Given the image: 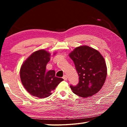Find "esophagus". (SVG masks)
<instances>
[{
  "label": "esophagus",
  "instance_id": "obj_1",
  "mask_svg": "<svg viewBox=\"0 0 127 127\" xmlns=\"http://www.w3.org/2000/svg\"><path fill=\"white\" fill-rule=\"evenodd\" d=\"M63 78L64 79V80L66 81V80H67V78H68V77H67V76H66V75H64V76L63 77Z\"/></svg>",
  "mask_w": 127,
  "mask_h": 127
}]
</instances>
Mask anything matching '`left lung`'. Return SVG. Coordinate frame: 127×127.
<instances>
[{
    "mask_svg": "<svg viewBox=\"0 0 127 127\" xmlns=\"http://www.w3.org/2000/svg\"><path fill=\"white\" fill-rule=\"evenodd\" d=\"M79 76L77 86L70 85L73 92L81 97H88L100 91L106 80L105 61L97 50L88 46L75 48L69 54Z\"/></svg>",
    "mask_w": 127,
    "mask_h": 127,
    "instance_id": "left-lung-1",
    "label": "left lung"
}]
</instances>
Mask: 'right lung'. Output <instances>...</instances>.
Masks as SVG:
<instances>
[{
  "label": "right lung",
  "instance_id": "right-lung-1",
  "mask_svg": "<svg viewBox=\"0 0 127 127\" xmlns=\"http://www.w3.org/2000/svg\"><path fill=\"white\" fill-rule=\"evenodd\" d=\"M50 54L45 50L36 51L26 60L21 66L20 77L25 89L32 95L41 98L48 97L51 91L63 81L55 77L54 70L46 72Z\"/></svg>",
  "mask_w": 127,
  "mask_h": 127
}]
</instances>
